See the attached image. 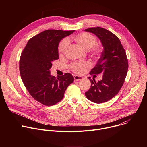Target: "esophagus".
Listing matches in <instances>:
<instances>
[{
    "label": "esophagus",
    "instance_id": "34e87169",
    "mask_svg": "<svg viewBox=\"0 0 147 147\" xmlns=\"http://www.w3.org/2000/svg\"><path fill=\"white\" fill-rule=\"evenodd\" d=\"M74 81H80V80H82L83 79V78H82V77L76 75L74 76Z\"/></svg>",
    "mask_w": 147,
    "mask_h": 147
}]
</instances>
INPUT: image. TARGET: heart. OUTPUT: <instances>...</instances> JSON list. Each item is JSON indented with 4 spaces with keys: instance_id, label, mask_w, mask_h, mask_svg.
<instances>
[{
    "instance_id": "b5f03b06",
    "label": "heart",
    "mask_w": 147,
    "mask_h": 147,
    "mask_svg": "<svg viewBox=\"0 0 147 147\" xmlns=\"http://www.w3.org/2000/svg\"><path fill=\"white\" fill-rule=\"evenodd\" d=\"M73 39L76 44L86 51H90L93 55H98L100 52V48L96 45V39L95 36L88 32L80 33L73 37ZM69 41L65 39L63 40L59 45L58 51L61 55H64L66 51ZM91 67V64L88 62L74 63L71 65V69L77 74L84 73L87 68Z\"/></svg>"
}]
</instances>
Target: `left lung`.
Instances as JSON below:
<instances>
[{
    "mask_svg": "<svg viewBox=\"0 0 147 147\" xmlns=\"http://www.w3.org/2000/svg\"><path fill=\"white\" fill-rule=\"evenodd\" d=\"M84 31L95 35L103 47L96 65L90 73H101L102 79L96 82L88 77L91 86L85 92L88 99L101 103L113 98L121 89L127 73L128 60L120 39L111 31L101 27L90 28Z\"/></svg>",
    "mask_w": 147,
    "mask_h": 147,
    "instance_id": "obj_1",
    "label": "left lung"
}]
</instances>
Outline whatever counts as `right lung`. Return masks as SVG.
Segmentation results:
<instances>
[{"instance_id":"add662e5","label":"right lung","mask_w":147,"mask_h":147,"mask_svg":"<svg viewBox=\"0 0 147 147\" xmlns=\"http://www.w3.org/2000/svg\"><path fill=\"white\" fill-rule=\"evenodd\" d=\"M74 32L48 30L33 36L27 42L20 59V73L32 97L47 106H52L64 96L73 76L66 73L58 78L51 74L54 60L59 59L60 40Z\"/></svg>"}]
</instances>
